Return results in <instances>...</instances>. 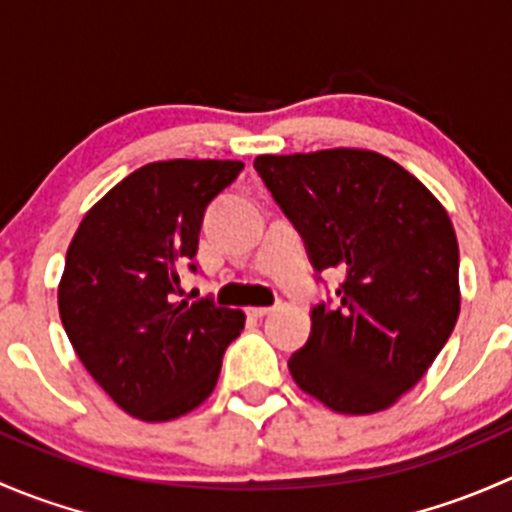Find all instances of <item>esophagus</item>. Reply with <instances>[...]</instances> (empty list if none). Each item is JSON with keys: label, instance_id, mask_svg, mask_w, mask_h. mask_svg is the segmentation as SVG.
Listing matches in <instances>:
<instances>
[{"label": "esophagus", "instance_id": "1", "mask_svg": "<svg viewBox=\"0 0 512 512\" xmlns=\"http://www.w3.org/2000/svg\"><path fill=\"white\" fill-rule=\"evenodd\" d=\"M272 312H275L272 307H250V309H247V314H250V317H255V319L267 317V314H272Z\"/></svg>", "mask_w": 512, "mask_h": 512}]
</instances>
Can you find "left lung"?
Returning a JSON list of instances; mask_svg holds the SVG:
<instances>
[{
	"label": "left lung",
	"instance_id": "8db88e82",
	"mask_svg": "<svg viewBox=\"0 0 512 512\" xmlns=\"http://www.w3.org/2000/svg\"><path fill=\"white\" fill-rule=\"evenodd\" d=\"M257 173L319 272L342 270L339 307L312 309L294 384L337 414L394 406L418 384L461 312L446 208L409 170L366 148L257 156Z\"/></svg>",
	"mask_w": 512,
	"mask_h": 512
}]
</instances>
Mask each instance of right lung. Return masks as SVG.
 Returning <instances> with one entry per match:
<instances>
[{
  "mask_svg": "<svg viewBox=\"0 0 512 512\" xmlns=\"http://www.w3.org/2000/svg\"><path fill=\"white\" fill-rule=\"evenodd\" d=\"M240 160H158L84 215L59 282L69 342L118 409L148 423L198 409L218 384L242 309L173 302L178 267L198 255L205 208ZM195 270V265H190Z\"/></svg>",
  "mask_w": 512,
  "mask_h": 512,
  "instance_id": "right-lung-1",
  "label": "right lung"
}]
</instances>
